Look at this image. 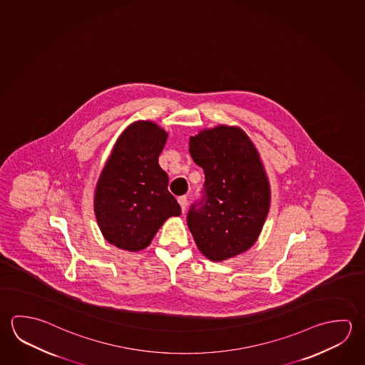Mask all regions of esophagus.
<instances>
[{
	"label": "esophagus",
	"instance_id": "34e87169",
	"mask_svg": "<svg viewBox=\"0 0 365 365\" xmlns=\"http://www.w3.org/2000/svg\"><path fill=\"white\" fill-rule=\"evenodd\" d=\"M178 202H180V209L185 212V207H187V197L185 196H180V197H178Z\"/></svg>",
	"mask_w": 365,
	"mask_h": 365
}]
</instances>
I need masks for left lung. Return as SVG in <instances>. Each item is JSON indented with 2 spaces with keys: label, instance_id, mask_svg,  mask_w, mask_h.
I'll return each mask as SVG.
<instances>
[{
  "label": "left lung",
  "instance_id": "1",
  "mask_svg": "<svg viewBox=\"0 0 365 365\" xmlns=\"http://www.w3.org/2000/svg\"><path fill=\"white\" fill-rule=\"evenodd\" d=\"M190 154L205 173L202 197L187 214L198 250L212 262L242 254L256 242L270 206L259 153L242 129L217 125L190 138Z\"/></svg>",
  "mask_w": 365,
  "mask_h": 365
}]
</instances>
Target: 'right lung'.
Listing matches in <instances>:
<instances>
[{"label": "right lung", "mask_w": 365, "mask_h": 365, "mask_svg": "<svg viewBox=\"0 0 365 365\" xmlns=\"http://www.w3.org/2000/svg\"><path fill=\"white\" fill-rule=\"evenodd\" d=\"M167 138L155 123L130 124L98 178L97 223L106 241L119 249H146L168 217L180 215V204L168 190V174L159 165Z\"/></svg>", "instance_id": "right-lung-1"}]
</instances>
